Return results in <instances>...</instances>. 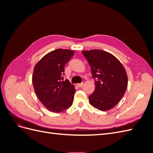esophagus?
<instances>
[{
    "mask_svg": "<svg viewBox=\"0 0 153 153\" xmlns=\"http://www.w3.org/2000/svg\"><path fill=\"white\" fill-rule=\"evenodd\" d=\"M76 85L78 87H82L83 85H84V83H80V84H77Z\"/></svg>",
    "mask_w": 153,
    "mask_h": 153,
    "instance_id": "34e87169",
    "label": "esophagus"
}]
</instances>
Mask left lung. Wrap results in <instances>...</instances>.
I'll use <instances>...</instances> for the list:
<instances>
[{
    "label": "left lung",
    "instance_id": "8db88e82",
    "mask_svg": "<svg viewBox=\"0 0 153 153\" xmlns=\"http://www.w3.org/2000/svg\"><path fill=\"white\" fill-rule=\"evenodd\" d=\"M95 80V90L89 96L90 104L101 111L112 108L123 98L128 87L126 70L113 55L101 50L82 51Z\"/></svg>",
    "mask_w": 153,
    "mask_h": 153
}]
</instances>
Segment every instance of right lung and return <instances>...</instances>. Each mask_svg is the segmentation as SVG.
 Instances as JSON below:
<instances>
[{"label":"right lung","instance_id":"obj_1","mask_svg":"<svg viewBox=\"0 0 153 153\" xmlns=\"http://www.w3.org/2000/svg\"><path fill=\"white\" fill-rule=\"evenodd\" d=\"M74 51L57 49L49 52L34 67L32 84L36 96L52 112L59 113L73 104L75 86L64 80V66L73 56Z\"/></svg>","mask_w":153,"mask_h":153}]
</instances>
